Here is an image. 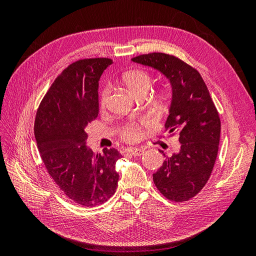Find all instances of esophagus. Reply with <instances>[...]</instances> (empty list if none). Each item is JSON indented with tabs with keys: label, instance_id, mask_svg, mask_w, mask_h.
Instances as JSON below:
<instances>
[{
	"label": "esophagus",
	"instance_id": "esophagus-1",
	"mask_svg": "<svg viewBox=\"0 0 256 256\" xmlns=\"http://www.w3.org/2000/svg\"><path fill=\"white\" fill-rule=\"evenodd\" d=\"M145 152V150L143 148H134V147H130V148H128V152L130 154H132V156H141V154H143Z\"/></svg>",
	"mask_w": 256,
	"mask_h": 256
}]
</instances>
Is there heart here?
I'll use <instances>...</instances> for the list:
<instances>
[{"mask_svg":"<svg viewBox=\"0 0 256 256\" xmlns=\"http://www.w3.org/2000/svg\"><path fill=\"white\" fill-rule=\"evenodd\" d=\"M122 81L124 85L128 88V90L134 94V96L141 94V92H147L150 86V76L141 69H132L125 72L122 76ZM110 95V88L104 86L100 90L99 95V106L104 108L109 99ZM125 138H129V140H134L138 136V131L136 126H128L127 128L124 129L122 131Z\"/></svg>","mask_w":256,"mask_h":256,"instance_id":"obj_1","label":"heart"}]
</instances>
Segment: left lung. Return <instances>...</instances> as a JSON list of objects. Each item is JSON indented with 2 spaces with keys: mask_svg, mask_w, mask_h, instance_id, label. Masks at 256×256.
<instances>
[{
  "mask_svg": "<svg viewBox=\"0 0 256 256\" xmlns=\"http://www.w3.org/2000/svg\"><path fill=\"white\" fill-rule=\"evenodd\" d=\"M166 76L172 90L166 129L177 132L180 148L152 175L166 198L184 202L196 196L210 177L219 148L221 122L202 76L196 69L166 53L131 60Z\"/></svg>",
  "mask_w": 256,
  "mask_h": 256,
  "instance_id": "1",
  "label": "left lung"
}]
</instances>
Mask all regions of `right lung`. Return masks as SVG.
<instances>
[{
	"instance_id": "obj_1",
	"label": "right lung",
	"mask_w": 256,
	"mask_h": 256,
	"mask_svg": "<svg viewBox=\"0 0 256 256\" xmlns=\"http://www.w3.org/2000/svg\"><path fill=\"white\" fill-rule=\"evenodd\" d=\"M111 58H88L64 69L38 108L34 134L44 164L66 196L82 206H96L116 190L115 148L94 154L86 145V127L99 113V79Z\"/></svg>"
}]
</instances>
